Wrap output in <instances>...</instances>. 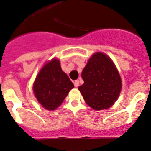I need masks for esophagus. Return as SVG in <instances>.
Here are the masks:
<instances>
[{
  "label": "esophagus",
  "mask_w": 151,
  "mask_h": 151,
  "mask_svg": "<svg viewBox=\"0 0 151 151\" xmlns=\"http://www.w3.org/2000/svg\"><path fill=\"white\" fill-rule=\"evenodd\" d=\"M74 86H76V87H78V86H79V85H80V81H79V80H77V81H74Z\"/></svg>",
  "instance_id": "obj_1"
}]
</instances>
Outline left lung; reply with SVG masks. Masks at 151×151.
<instances>
[{
  "label": "left lung",
  "mask_w": 151,
  "mask_h": 151,
  "mask_svg": "<svg viewBox=\"0 0 151 151\" xmlns=\"http://www.w3.org/2000/svg\"><path fill=\"white\" fill-rule=\"evenodd\" d=\"M84 83L78 87L86 104L95 110L109 108L117 100L122 80L115 65L105 54L97 52L83 68Z\"/></svg>",
  "instance_id": "1"
}]
</instances>
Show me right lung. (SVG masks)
<instances>
[{
    "instance_id": "add662e5",
    "label": "right lung",
    "mask_w": 151,
    "mask_h": 151,
    "mask_svg": "<svg viewBox=\"0 0 151 151\" xmlns=\"http://www.w3.org/2000/svg\"><path fill=\"white\" fill-rule=\"evenodd\" d=\"M74 84L63 72L60 61L53 59L45 65L36 77L33 91L37 100L44 108L55 110L61 104Z\"/></svg>"
}]
</instances>
